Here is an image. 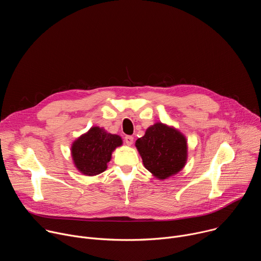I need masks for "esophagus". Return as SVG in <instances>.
<instances>
[{"label": "esophagus", "mask_w": 261, "mask_h": 261, "mask_svg": "<svg viewBox=\"0 0 261 261\" xmlns=\"http://www.w3.org/2000/svg\"><path fill=\"white\" fill-rule=\"evenodd\" d=\"M133 140H134L133 136H131V135H126V136H125V142H126L128 145H131V144L133 143Z\"/></svg>", "instance_id": "34e87169"}]
</instances>
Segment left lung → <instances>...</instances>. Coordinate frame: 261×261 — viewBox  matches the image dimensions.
<instances>
[{
    "instance_id": "left-lung-1",
    "label": "left lung",
    "mask_w": 261,
    "mask_h": 261,
    "mask_svg": "<svg viewBox=\"0 0 261 261\" xmlns=\"http://www.w3.org/2000/svg\"><path fill=\"white\" fill-rule=\"evenodd\" d=\"M144 167L159 179L177 173L187 161V141L177 130L162 123L148 127L135 142Z\"/></svg>"
}]
</instances>
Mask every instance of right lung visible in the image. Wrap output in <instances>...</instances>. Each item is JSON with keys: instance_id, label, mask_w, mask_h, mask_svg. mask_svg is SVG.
<instances>
[{"instance_id": "obj_1", "label": "right lung", "mask_w": 261, "mask_h": 261, "mask_svg": "<svg viewBox=\"0 0 261 261\" xmlns=\"http://www.w3.org/2000/svg\"><path fill=\"white\" fill-rule=\"evenodd\" d=\"M121 144L122 138L119 135L93 127L73 142L71 152L74 164L86 175L99 174L107 168L111 153Z\"/></svg>"}]
</instances>
